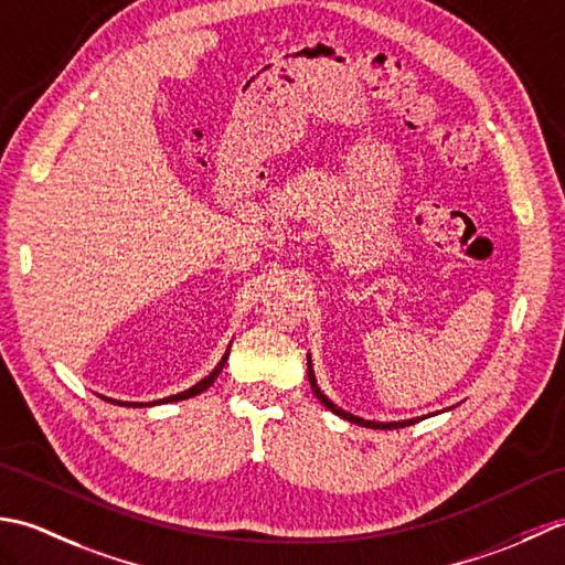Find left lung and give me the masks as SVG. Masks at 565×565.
I'll return each mask as SVG.
<instances>
[{
  "label": "left lung",
  "mask_w": 565,
  "mask_h": 565,
  "mask_svg": "<svg viewBox=\"0 0 565 565\" xmlns=\"http://www.w3.org/2000/svg\"><path fill=\"white\" fill-rule=\"evenodd\" d=\"M307 377H309V385H312V393L317 395V399L321 402V405H324L327 409H331L333 414H339V417L349 419L353 424H359V427H367V429H402V427H409V424H417L419 422V419H407V422H367V419H361V417H353V414H349V412H343L341 407L333 405V402L327 395H321V390L317 387L312 361H309V355H307Z\"/></svg>",
  "instance_id": "obj_1"
}]
</instances>
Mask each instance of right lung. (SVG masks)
Listing matches in <instances>:
<instances>
[{"instance_id": "1", "label": "right lung", "mask_w": 565, "mask_h": 565, "mask_svg": "<svg viewBox=\"0 0 565 565\" xmlns=\"http://www.w3.org/2000/svg\"><path fill=\"white\" fill-rule=\"evenodd\" d=\"M228 349H232V347H228ZM226 359H228V351L224 353V359L222 361H218V365L214 367V371L210 373V375H206L204 380H200V383L198 385H192L190 390H185V393H178V395H172V397H166L163 402H175V399H188V397H194V395H200V393H204V390L206 387H210L212 383H214V380H216V375L218 373H222V367H224V363H226ZM160 402V399H158ZM119 405H126V407H131V402H119Z\"/></svg>"}]
</instances>
